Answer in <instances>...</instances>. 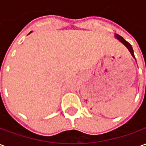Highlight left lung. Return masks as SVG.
Masks as SVG:
<instances>
[{
  "instance_id": "8db88e82",
  "label": "left lung",
  "mask_w": 146,
  "mask_h": 146,
  "mask_svg": "<svg viewBox=\"0 0 146 146\" xmlns=\"http://www.w3.org/2000/svg\"><path fill=\"white\" fill-rule=\"evenodd\" d=\"M116 36V38H117V39H118V40H119V41L122 42L123 44L125 45V46H126V47H127V48H128V50H129V51H130V52L131 53V54H132V56H133V58H135V54H134V51H133V49H132L131 45L130 44H129L128 42L127 41V40H125L123 38L122 36H119V35H118V34H117V35H116V36Z\"/></svg>"
}]
</instances>
